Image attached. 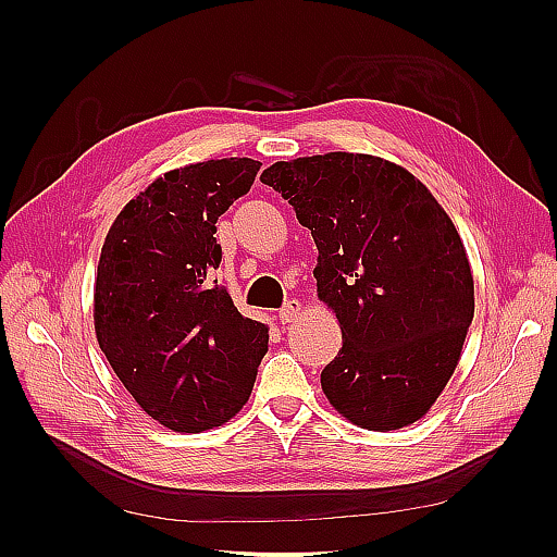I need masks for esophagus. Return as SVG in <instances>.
I'll return each instance as SVG.
<instances>
[{"label": "esophagus", "mask_w": 557, "mask_h": 557, "mask_svg": "<svg viewBox=\"0 0 557 557\" xmlns=\"http://www.w3.org/2000/svg\"><path fill=\"white\" fill-rule=\"evenodd\" d=\"M301 311H305V307H301L299 299H288V301H285V307L278 311V320L283 325L295 323V320L301 315Z\"/></svg>", "instance_id": "obj_1"}]
</instances>
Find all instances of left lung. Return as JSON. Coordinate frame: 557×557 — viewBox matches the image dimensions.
Returning <instances> with one entry per match:
<instances>
[{
  "instance_id": "8db88e82",
  "label": "left lung",
  "mask_w": 557,
  "mask_h": 557,
  "mask_svg": "<svg viewBox=\"0 0 557 557\" xmlns=\"http://www.w3.org/2000/svg\"><path fill=\"white\" fill-rule=\"evenodd\" d=\"M262 183L295 207L318 248V299L344 346L320 374L352 425L391 432L423 418L460 362L474 276L450 215L409 170L367 153L274 162Z\"/></svg>"
}]
</instances>
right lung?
<instances>
[{"label":"right lung","instance_id":"right-lung-1","mask_svg":"<svg viewBox=\"0 0 557 557\" xmlns=\"http://www.w3.org/2000/svg\"><path fill=\"white\" fill-rule=\"evenodd\" d=\"M258 170V160L223 158L158 176L115 215L99 256V348L134 401L174 432L237 416L269 348V327L244 318L211 281L221 264L218 215Z\"/></svg>","mask_w":557,"mask_h":557}]
</instances>
